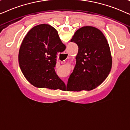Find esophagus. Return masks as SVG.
Wrapping results in <instances>:
<instances>
[{"instance_id":"1","label":"esophagus","mask_w":130,"mask_h":130,"mask_svg":"<svg viewBox=\"0 0 130 130\" xmlns=\"http://www.w3.org/2000/svg\"><path fill=\"white\" fill-rule=\"evenodd\" d=\"M64 55L65 56H67V58L69 57V54H68V52H67V51H65L64 53ZM64 63H65V61H64ZM66 83H67L66 82Z\"/></svg>"}]
</instances>
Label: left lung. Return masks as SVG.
Wrapping results in <instances>:
<instances>
[{"label": "left lung", "mask_w": 130, "mask_h": 130, "mask_svg": "<svg viewBox=\"0 0 130 130\" xmlns=\"http://www.w3.org/2000/svg\"><path fill=\"white\" fill-rule=\"evenodd\" d=\"M71 41L75 42L79 49L67 90L95 89L107 78L111 70L112 57L107 40L99 29L86 26L77 29Z\"/></svg>", "instance_id": "obj_1"}]
</instances>
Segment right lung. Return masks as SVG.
Segmentation results:
<instances>
[{
	"label": "right lung",
	"instance_id": "1",
	"mask_svg": "<svg viewBox=\"0 0 130 130\" xmlns=\"http://www.w3.org/2000/svg\"><path fill=\"white\" fill-rule=\"evenodd\" d=\"M66 47L58 32L48 24L34 26L21 44L18 61L26 80L37 88L63 90L65 83L55 72L57 54ZM66 49V48H65Z\"/></svg>",
	"mask_w": 130,
	"mask_h": 130
}]
</instances>
